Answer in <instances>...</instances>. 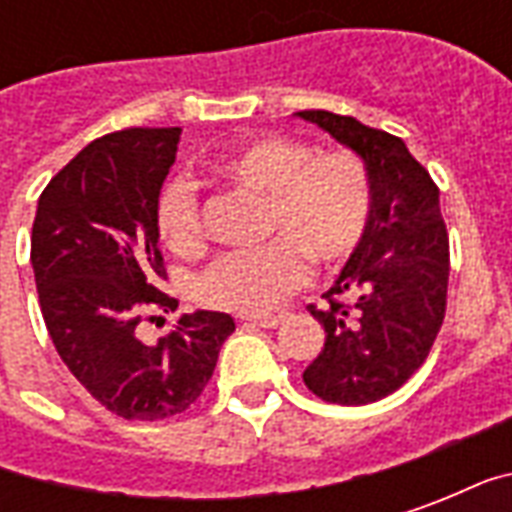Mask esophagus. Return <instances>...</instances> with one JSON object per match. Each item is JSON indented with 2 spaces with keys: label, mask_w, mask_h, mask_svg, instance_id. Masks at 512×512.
Segmentation results:
<instances>
[{
  "label": "esophagus",
  "mask_w": 512,
  "mask_h": 512,
  "mask_svg": "<svg viewBox=\"0 0 512 512\" xmlns=\"http://www.w3.org/2000/svg\"><path fill=\"white\" fill-rule=\"evenodd\" d=\"M244 321L260 326V329H277L282 323V315H244Z\"/></svg>",
  "instance_id": "obj_1"
}]
</instances>
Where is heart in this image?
<instances>
[{"label":"heart","mask_w":512,"mask_h":512,"mask_svg":"<svg viewBox=\"0 0 512 512\" xmlns=\"http://www.w3.org/2000/svg\"><path fill=\"white\" fill-rule=\"evenodd\" d=\"M216 175L266 194V230L277 233L260 249L216 257L197 279V299L230 312H260L307 279V255L337 266L365 241L373 219V186L365 161L348 150L315 153L285 136H260L213 161ZM164 244L191 255L202 244L197 194L172 180L158 197Z\"/></svg>","instance_id":"b5f03b06"}]
</instances>
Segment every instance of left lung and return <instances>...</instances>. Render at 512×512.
I'll return each instance as SVG.
<instances>
[{"mask_svg":"<svg viewBox=\"0 0 512 512\" xmlns=\"http://www.w3.org/2000/svg\"><path fill=\"white\" fill-rule=\"evenodd\" d=\"M296 117L354 150L373 186L365 241L323 293L326 304H310L326 343L304 370L307 389L326 403L365 406L414 376L444 321L450 241L439 189L403 139L321 109Z\"/></svg>","mask_w":512,"mask_h":512,"instance_id":"1","label":"left lung"}]
</instances>
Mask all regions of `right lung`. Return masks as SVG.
I'll use <instances>...</instances> for the list:
<instances>
[{"label": "right lung", "mask_w": 512, "mask_h": 512, "mask_svg": "<svg viewBox=\"0 0 512 512\" xmlns=\"http://www.w3.org/2000/svg\"><path fill=\"white\" fill-rule=\"evenodd\" d=\"M180 128H126L84 147L51 178L32 224V271L43 321L73 378L126 419L175 417L211 381L235 332L227 312L180 315L145 343L139 323L178 301L156 288L158 197Z\"/></svg>", "instance_id": "1"}]
</instances>
